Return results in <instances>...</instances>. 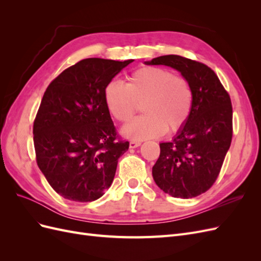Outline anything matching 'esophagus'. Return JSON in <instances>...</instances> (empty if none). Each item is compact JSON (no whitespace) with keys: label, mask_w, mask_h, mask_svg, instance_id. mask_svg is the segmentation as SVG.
<instances>
[{"label":"esophagus","mask_w":261,"mask_h":261,"mask_svg":"<svg viewBox=\"0 0 261 261\" xmlns=\"http://www.w3.org/2000/svg\"><path fill=\"white\" fill-rule=\"evenodd\" d=\"M140 145H141L140 141H137V140H130V141H129V147H130V148H137V147H139Z\"/></svg>","instance_id":"34e87169"}]
</instances>
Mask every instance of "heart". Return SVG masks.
<instances>
[{
    "label": "heart",
    "mask_w": 261,
    "mask_h": 261,
    "mask_svg": "<svg viewBox=\"0 0 261 261\" xmlns=\"http://www.w3.org/2000/svg\"><path fill=\"white\" fill-rule=\"evenodd\" d=\"M109 112L121 123L128 122L143 105L144 116L125 125L122 134L133 140L176 133L186 125L193 111L194 91L185 77L158 66L140 67L129 75L127 84L111 81L105 87Z\"/></svg>",
    "instance_id": "1"
}]
</instances>
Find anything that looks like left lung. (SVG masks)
<instances>
[{
	"label": "left lung",
	"mask_w": 261,
	"mask_h": 261,
	"mask_svg": "<svg viewBox=\"0 0 261 261\" xmlns=\"http://www.w3.org/2000/svg\"><path fill=\"white\" fill-rule=\"evenodd\" d=\"M146 64L171 66L192 85V114L174 139L160 144L152 176L164 193L175 198H193L215 184L231 146L233 110L230 94L217 74L198 61L171 54Z\"/></svg>",
	"instance_id": "1"
}]
</instances>
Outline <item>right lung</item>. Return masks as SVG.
I'll list each match as a JSON object with an SVG mask.
<instances>
[{
    "label": "right lung",
    "mask_w": 261,
    "mask_h": 261,
    "mask_svg": "<svg viewBox=\"0 0 261 261\" xmlns=\"http://www.w3.org/2000/svg\"><path fill=\"white\" fill-rule=\"evenodd\" d=\"M134 60H82L50 83L34 122L36 161L63 198L89 202L111 186L129 143L118 135L105 87Z\"/></svg>",
    "instance_id": "add662e5"
}]
</instances>
